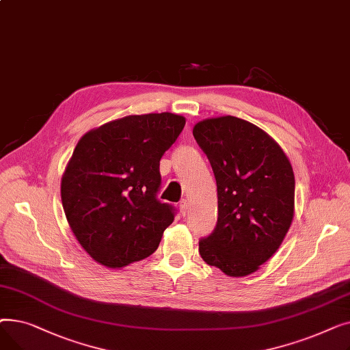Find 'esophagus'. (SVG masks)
I'll list each match as a JSON object with an SVG mask.
<instances>
[{
	"mask_svg": "<svg viewBox=\"0 0 350 350\" xmlns=\"http://www.w3.org/2000/svg\"><path fill=\"white\" fill-rule=\"evenodd\" d=\"M178 207H180V213H181V215H187V213H189V201H187L186 198L180 200Z\"/></svg>",
	"mask_w": 350,
	"mask_h": 350,
	"instance_id": "esophagus-1",
	"label": "esophagus"
}]
</instances>
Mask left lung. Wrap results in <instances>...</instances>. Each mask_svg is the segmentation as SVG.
Wrapping results in <instances>:
<instances>
[{
	"label": "left lung",
	"instance_id": "1",
	"mask_svg": "<svg viewBox=\"0 0 350 350\" xmlns=\"http://www.w3.org/2000/svg\"><path fill=\"white\" fill-rule=\"evenodd\" d=\"M193 136L211 164L218 197L215 228L198 241V252L228 277H245L271 258L291 227L292 165L277 142L240 118L198 122Z\"/></svg>",
	"mask_w": 350,
	"mask_h": 350
}]
</instances>
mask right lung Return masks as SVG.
I'll use <instances>...</instances> for the list:
<instances>
[{
    "instance_id": "obj_1",
    "label": "right lung",
    "mask_w": 350,
    "mask_h": 350,
    "mask_svg": "<svg viewBox=\"0 0 350 350\" xmlns=\"http://www.w3.org/2000/svg\"><path fill=\"white\" fill-rule=\"evenodd\" d=\"M186 119L169 112L132 115L88 132L61 183L72 232L96 262L122 268L152 255L176 208L161 203L160 159Z\"/></svg>"
}]
</instances>
